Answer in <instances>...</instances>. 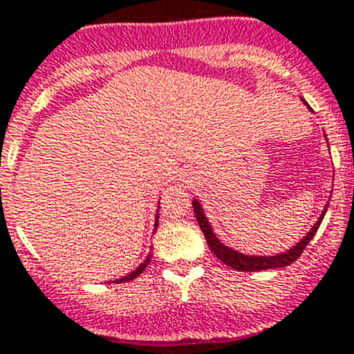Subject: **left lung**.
<instances>
[{
  "label": "left lung",
  "instance_id": "obj_1",
  "mask_svg": "<svg viewBox=\"0 0 354 354\" xmlns=\"http://www.w3.org/2000/svg\"><path fill=\"white\" fill-rule=\"evenodd\" d=\"M193 209H195L196 221H198L200 228H202V232H204L209 248H211V252L214 253L216 257L237 271H262V270H273V268H286V266L292 264V262L301 255L303 250L306 248V245L310 243L312 237L315 236L319 225H321L324 214H326L328 205L323 211V214H321V218L317 220V223L312 227L310 232L306 234V236L299 241L298 245L294 246V248H290L289 252L280 253V255H273V257H255V255L252 257V255H243V253L236 252V250L227 248V246L221 245L220 241H218V237L214 236L211 225H209L207 218L204 216V211H202V207H200V204L196 202V200H193Z\"/></svg>",
  "mask_w": 354,
  "mask_h": 354
}]
</instances>
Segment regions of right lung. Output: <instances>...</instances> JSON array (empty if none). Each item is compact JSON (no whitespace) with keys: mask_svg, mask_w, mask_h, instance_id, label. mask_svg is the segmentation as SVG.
I'll use <instances>...</instances> for the list:
<instances>
[{"mask_svg":"<svg viewBox=\"0 0 354 354\" xmlns=\"http://www.w3.org/2000/svg\"><path fill=\"white\" fill-rule=\"evenodd\" d=\"M156 227H158V221H156ZM150 257H152V255H149V257H147L145 261H143L142 264H140L138 268H136V270L133 271V273H131V274H127V277H124V278H120V280H118V282H129V280H134V278L138 277L140 273H143V270H145L147 266H149V262H150Z\"/></svg>","mask_w":354,"mask_h":354,"instance_id":"obj_1","label":"right lung"}]
</instances>
